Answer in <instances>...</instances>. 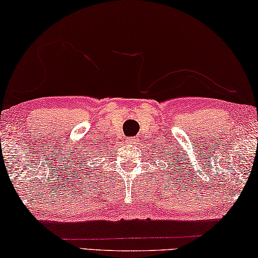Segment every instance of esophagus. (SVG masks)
Listing matches in <instances>:
<instances>
[{
	"label": "esophagus",
	"instance_id": "obj_1",
	"mask_svg": "<svg viewBox=\"0 0 258 258\" xmlns=\"http://www.w3.org/2000/svg\"><path fill=\"white\" fill-rule=\"evenodd\" d=\"M135 142H136V139H135V137H132V139H129V140H128V143H129V144H134Z\"/></svg>",
	"mask_w": 258,
	"mask_h": 258
}]
</instances>
